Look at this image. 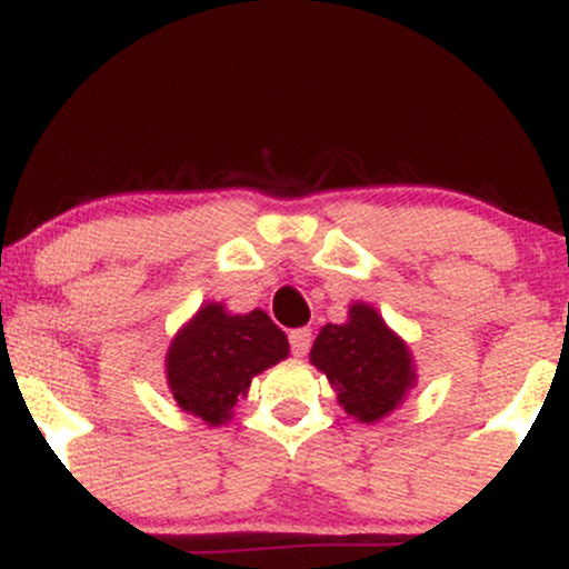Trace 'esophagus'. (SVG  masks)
<instances>
[{"instance_id":"34e87169","label":"esophagus","mask_w":569,"mask_h":569,"mask_svg":"<svg viewBox=\"0 0 569 569\" xmlns=\"http://www.w3.org/2000/svg\"><path fill=\"white\" fill-rule=\"evenodd\" d=\"M289 342H291V352L293 356H305L307 350H310V342H312V331L310 329H293L289 335Z\"/></svg>"}]
</instances>
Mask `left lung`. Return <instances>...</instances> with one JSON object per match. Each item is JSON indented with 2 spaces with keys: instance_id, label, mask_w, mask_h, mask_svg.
Segmentation results:
<instances>
[{
  "instance_id": "left-lung-1",
  "label": "left lung",
  "mask_w": 569,
  "mask_h": 569,
  "mask_svg": "<svg viewBox=\"0 0 569 569\" xmlns=\"http://www.w3.org/2000/svg\"><path fill=\"white\" fill-rule=\"evenodd\" d=\"M310 363L335 388L339 407L375 426L403 403L417 385L409 345L367 302H352L345 323H326Z\"/></svg>"
}]
</instances>
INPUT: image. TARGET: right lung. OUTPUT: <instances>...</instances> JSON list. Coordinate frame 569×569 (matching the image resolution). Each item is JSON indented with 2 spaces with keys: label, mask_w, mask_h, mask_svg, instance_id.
Returning <instances> with one entry per match:
<instances>
[{
  "label": "right lung",
  "mask_w": 569,
  "mask_h": 569,
  "mask_svg": "<svg viewBox=\"0 0 569 569\" xmlns=\"http://www.w3.org/2000/svg\"><path fill=\"white\" fill-rule=\"evenodd\" d=\"M283 358L289 339L264 310L230 312L221 302H208L171 339L168 388L187 415L217 428L232 420L253 377Z\"/></svg>",
  "instance_id": "add662e5"
}]
</instances>
